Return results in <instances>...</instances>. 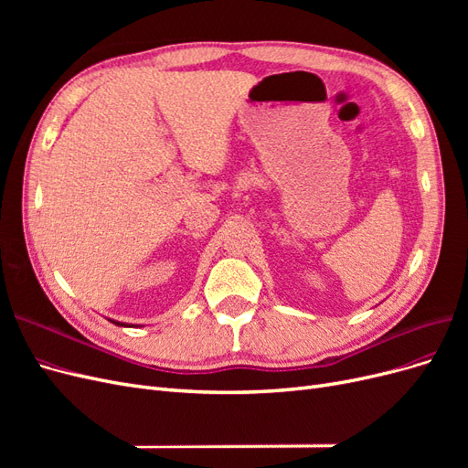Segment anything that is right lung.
Segmentation results:
<instances>
[{
  "instance_id": "right-lung-1",
  "label": "right lung",
  "mask_w": 468,
  "mask_h": 468,
  "mask_svg": "<svg viewBox=\"0 0 468 468\" xmlns=\"http://www.w3.org/2000/svg\"><path fill=\"white\" fill-rule=\"evenodd\" d=\"M112 324H117V325H129V324H122V322H115V320H111Z\"/></svg>"
}]
</instances>
